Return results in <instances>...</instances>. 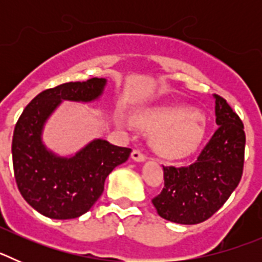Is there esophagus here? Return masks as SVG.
<instances>
[{
	"label": "esophagus",
	"mask_w": 262,
	"mask_h": 262,
	"mask_svg": "<svg viewBox=\"0 0 262 262\" xmlns=\"http://www.w3.org/2000/svg\"><path fill=\"white\" fill-rule=\"evenodd\" d=\"M131 157H133L134 161H138V163H143L145 160V155L142 151H139V149H134Z\"/></svg>",
	"instance_id": "obj_1"
}]
</instances>
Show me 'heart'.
I'll list each match as a JSON object with an SVG mask.
<instances>
[{
	"label": "heart",
	"mask_w": 262,
	"mask_h": 262,
	"mask_svg": "<svg viewBox=\"0 0 262 262\" xmlns=\"http://www.w3.org/2000/svg\"><path fill=\"white\" fill-rule=\"evenodd\" d=\"M135 122L147 131H157L152 145L166 159L190 156L205 136V126L196 118V111L185 106L155 108L136 118Z\"/></svg>",
	"instance_id": "b5f03b06"
}]
</instances>
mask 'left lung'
I'll return each mask as SVG.
<instances>
[{
	"mask_svg": "<svg viewBox=\"0 0 262 262\" xmlns=\"http://www.w3.org/2000/svg\"><path fill=\"white\" fill-rule=\"evenodd\" d=\"M217 129L195 163L163 166L164 187L152 200L157 214L178 224H198L215 214L239 185L245 149L244 124L224 98L214 94Z\"/></svg>",
	"mask_w": 262,
	"mask_h": 262,
	"instance_id": "8db88e82",
	"label": "left lung"
}]
</instances>
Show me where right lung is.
<instances>
[{"label":"right lung","instance_id":"1","mask_svg":"<svg viewBox=\"0 0 262 262\" xmlns=\"http://www.w3.org/2000/svg\"><path fill=\"white\" fill-rule=\"evenodd\" d=\"M105 78L66 82L39 93L26 106L13 134L14 177L32 209L51 219H75L89 211L103 193L105 180L131 149L96 139L75 156L61 157L41 140L43 127L61 101L92 102L103 93Z\"/></svg>","mask_w":262,"mask_h":262}]
</instances>
